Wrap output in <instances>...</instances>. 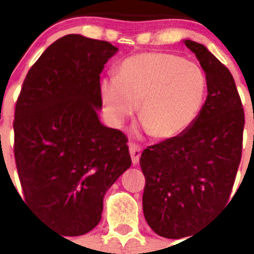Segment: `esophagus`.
<instances>
[{
  "mask_svg": "<svg viewBox=\"0 0 254 254\" xmlns=\"http://www.w3.org/2000/svg\"><path fill=\"white\" fill-rule=\"evenodd\" d=\"M130 155H131V162L132 164H138L139 159H140V154H141V148L136 144H130L129 148Z\"/></svg>",
  "mask_w": 254,
  "mask_h": 254,
  "instance_id": "esophagus-1",
  "label": "esophagus"
}]
</instances>
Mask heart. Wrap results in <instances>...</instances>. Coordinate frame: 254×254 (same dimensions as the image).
I'll return each mask as SVG.
<instances>
[{
    "label": "heart",
    "mask_w": 254,
    "mask_h": 254,
    "mask_svg": "<svg viewBox=\"0 0 254 254\" xmlns=\"http://www.w3.org/2000/svg\"><path fill=\"white\" fill-rule=\"evenodd\" d=\"M206 91V77L198 65L161 52L129 57L119 67V76L107 74L100 81L105 113L114 125L122 127L140 102L144 131L162 140L192 125Z\"/></svg>",
    "instance_id": "b5f03b06"
}]
</instances>
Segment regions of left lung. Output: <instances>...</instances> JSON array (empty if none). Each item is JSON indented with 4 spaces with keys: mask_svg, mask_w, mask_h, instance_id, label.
<instances>
[{
    "mask_svg": "<svg viewBox=\"0 0 254 254\" xmlns=\"http://www.w3.org/2000/svg\"><path fill=\"white\" fill-rule=\"evenodd\" d=\"M207 82L205 104L182 134L144 149L143 212L155 234L181 239L227 204L241 163L244 111L232 73L205 45L185 39ZM191 237V235H190Z\"/></svg>",
    "mask_w": 254,
    "mask_h": 254,
    "instance_id": "left-lung-1",
    "label": "left lung"
}]
</instances>
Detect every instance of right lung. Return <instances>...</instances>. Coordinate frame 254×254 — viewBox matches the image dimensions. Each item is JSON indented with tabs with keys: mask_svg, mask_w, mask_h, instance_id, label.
Returning <instances> with one entry per match:
<instances>
[{
	"mask_svg": "<svg viewBox=\"0 0 254 254\" xmlns=\"http://www.w3.org/2000/svg\"><path fill=\"white\" fill-rule=\"evenodd\" d=\"M69 34L30 68L15 109V159L26 205L68 237L92 230L104 197L131 164L127 136L100 122V74L118 53Z\"/></svg>",
	"mask_w": 254,
	"mask_h": 254,
	"instance_id": "1",
	"label": "right lung"
}]
</instances>
